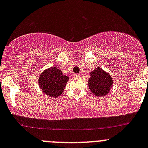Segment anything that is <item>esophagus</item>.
<instances>
[{
	"mask_svg": "<svg viewBox=\"0 0 148 148\" xmlns=\"http://www.w3.org/2000/svg\"><path fill=\"white\" fill-rule=\"evenodd\" d=\"M74 77H76V78H79V77H81V75H80V74H74Z\"/></svg>",
	"mask_w": 148,
	"mask_h": 148,
	"instance_id": "34e87169",
	"label": "esophagus"
}]
</instances>
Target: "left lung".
<instances>
[{
  "label": "left lung",
  "instance_id": "8db88e82",
  "mask_svg": "<svg viewBox=\"0 0 148 148\" xmlns=\"http://www.w3.org/2000/svg\"><path fill=\"white\" fill-rule=\"evenodd\" d=\"M90 76L88 83L91 92L98 97H103L107 95L113 84L110 74L97 67L91 72Z\"/></svg>",
  "mask_w": 148,
  "mask_h": 148
}]
</instances>
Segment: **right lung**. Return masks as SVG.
<instances>
[{"label": "right lung", "mask_w": 148, "mask_h": 148, "mask_svg": "<svg viewBox=\"0 0 148 148\" xmlns=\"http://www.w3.org/2000/svg\"><path fill=\"white\" fill-rule=\"evenodd\" d=\"M69 77L64 75L62 71L53 66L41 73L38 79V84L46 95L52 97H58L64 90Z\"/></svg>", "instance_id": "1"}]
</instances>
